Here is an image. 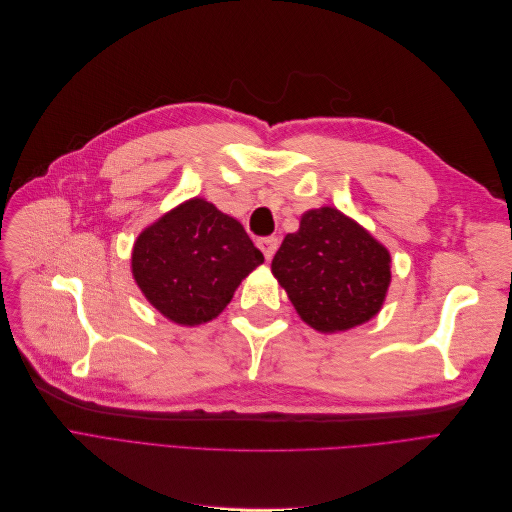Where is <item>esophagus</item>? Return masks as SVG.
<instances>
[{"label":"esophagus","mask_w":512,"mask_h":512,"mask_svg":"<svg viewBox=\"0 0 512 512\" xmlns=\"http://www.w3.org/2000/svg\"><path fill=\"white\" fill-rule=\"evenodd\" d=\"M258 248L262 250L266 260H271L279 248V239L277 237H262V239H258Z\"/></svg>","instance_id":"esophagus-1"}]
</instances>
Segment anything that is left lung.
Returning a JSON list of instances; mask_svg holds the SVG:
<instances>
[{"instance_id": "obj_1", "label": "left lung", "mask_w": 512, "mask_h": 512, "mask_svg": "<svg viewBox=\"0 0 512 512\" xmlns=\"http://www.w3.org/2000/svg\"><path fill=\"white\" fill-rule=\"evenodd\" d=\"M392 258L381 243L337 208L308 210L287 233L271 271L300 319L321 333L348 331L381 310Z\"/></svg>"}]
</instances>
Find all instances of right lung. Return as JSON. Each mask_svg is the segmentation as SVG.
<instances>
[{
    "label": "right lung",
    "mask_w": 512,
    "mask_h": 512,
    "mask_svg": "<svg viewBox=\"0 0 512 512\" xmlns=\"http://www.w3.org/2000/svg\"><path fill=\"white\" fill-rule=\"evenodd\" d=\"M262 252L233 216L193 198L143 229L131 269L148 302L177 325H202L225 310Z\"/></svg>",
    "instance_id": "add662e5"
}]
</instances>
